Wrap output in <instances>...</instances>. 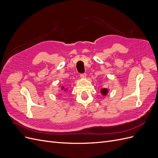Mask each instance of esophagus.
I'll use <instances>...</instances> for the list:
<instances>
[{
	"label": "esophagus",
	"mask_w": 158,
	"mask_h": 158,
	"mask_svg": "<svg viewBox=\"0 0 158 158\" xmlns=\"http://www.w3.org/2000/svg\"><path fill=\"white\" fill-rule=\"evenodd\" d=\"M80 77L82 78H85V77H86V74H85V73H83V74H80Z\"/></svg>",
	"instance_id": "esophagus-1"
}]
</instances>
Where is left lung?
<instances>
[{
    "label": "left lung",
    "instance_id": "1",
    "mask_svg": "<svg viewBox=\"0 0 158 158\" xmlns=\"http://www.w3.org/2000/svg\"><path fill=\"white\" fill-rule=\"evenodd\" d=\"M101 93L103 95H106L108 93L107 88H103L101 89Z\"/></svg>",
    "mask_w": 158,
    "mask_h": 158
}]
</instances>
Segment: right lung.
Listing matches in <instances>:
<instances>
[{
    "instance_id": "1",
    "label": "right lung",
    "mask_w": 158,
    "mask_h": 158,
    "mask_svg": "<svg viewBox=\"0 0 158 158\" xmlns=\"http://www.w3.org/2000/svg\"><path fill=\"white\" fill-rule=\"evenodd\" d=\"M63 88H64V87H62V89H63ZM64 90H66V89H64Z\"/></svg>"
}]
</instances>
